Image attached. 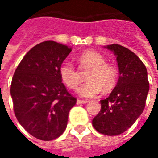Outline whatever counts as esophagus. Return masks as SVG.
Masks as SVG:
<instances>
[{
  "mask_svg": "<svg viewBox=\"0 0 158 158\" xmlns=\"http://www.w3.org/2000/svg\"><path fill=\"white\" fill-rule=\"evenodd\" d=\"M88 101L86 100H81V99H77V103L78 104H80V103H86Z\"/></svg>",
  "mask_w": 158,
  "mask_h": 158,
  "instance_id": "obj_1",
  "label": "esophagus"
}]
</instances>
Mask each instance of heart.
<instances>
[{
    "mask_svg": "<svg viewBox=\"0 0 158 158\" xmlns=\"http://www.w3.org/2000/svg\"><path fill=\"white\" fill-rule=\"evenodd\" d=\"M83 65L92 68L87 77L90 82L84 84L78 89L83 98H94L102 92V89L110 90L116 85L118 74L116 69L107 64V60L98 52L90 50L80 56ZM59 74L62 82L70 89H76L79 84V73L70 60H64L59 67Z\"/></svg>",
    "mask_w": 158,
    "mask_h": 158,
    "instance_id": "heart-1",
    "label": "heart"
}]
</instances>
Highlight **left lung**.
Instances as JSON below:
<instances>
[{
  "mask_svg": "<svg viewBox=\"0 0 158 158\" xmlns=\"http://www.w3.org/2000/svg\"><path fill=\"white\" fill-rule=\"evenodd\" d=\"M105 48L116 56L120 76L109 98L100 101L101 110L92 125L100 133L114 136L127 131L140 116L150 86L146 68L134 53L116 44Z\"/></svg>",
  "mask_w": 158,
  "mask_h": 158,
  "instance_id": "8db88e82",
  "label": "left lung"
}]
</instances>
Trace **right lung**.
<instances>
[{"mask_svg":"<svg viewBox=\"0 0 158 158\" xmlns=\"http://www.w3.org/2000/svg\"><path fill=\"white\" fill-rule=\"evenodd\" d=\"M71 51L67 45L45 41L30 49L14 72L10 92L15 116L40 140H53L64 133L77 102L59 74L60 63Z\"/></svg>","mask_w":158,"mask_h":158,"instance_id":"1","label":"right lung"}]
</instances>
